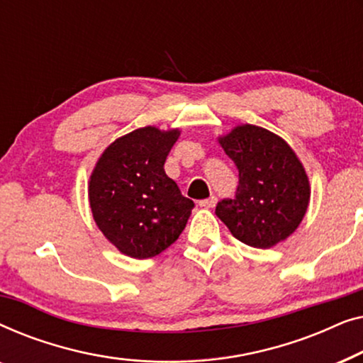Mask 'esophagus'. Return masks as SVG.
<instances>
[{
  "label": "esophagus",
  "instance_id": "esophagus-1",
  "mask_svg": "<svg viewBox=\"0 0 363 363\" xmlns=\"http://www.w3.org/2000/svg\"><path fill=\"white\" fill-rule=\"evenodd\" d=\"M215 205H216V196H210V198H206V200L200 201V206H203V208H213Z\"/></svg>",
  "mask_w": 363,
  "mask_h": 363
}]
</instances>
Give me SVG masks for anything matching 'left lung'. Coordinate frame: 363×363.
<instances>
[{
  "label": "left lung",
  "mask_w": 363,
  "mask_h": 363,
  "mask_svg": "<svg viewBox=\"0 0 363 363\" xmlns=\"http://www.w3.org/2000/svg\"><path fill=\"white\" fill-rule=\"evenodd\" d=\"M240 172L235 198L218 201L216 216L247 246L267 250L297 230L311 186L294 150L257 125H238L218 138Z\"/></svg>",
  "instance_id": "1"
}]
</instances>
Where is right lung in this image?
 Masks as SVG:
<instances>
[{"mask_svg":"<svg viewBox=\"0 0 363 363\" xmlns=\"http://www.w3.org/2000/svg\"><path fill=\"white\" fill-rule=\"evenodd\" d=\"M178 137V128H137L104 150L91 175L94 221L118 251L135 259L173 245L195 206L163 168Z\"/></svg>","mask_w":363,"mask_h":363,"instance_id":"add662e5","label":"right lung"}]
</instances>
